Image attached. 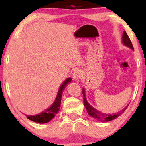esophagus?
<instances>
[{"instance_id":"34e87169","label":"esophagus","mask_w":146,"mask_h":146,"mask_svg":"<svg viewBox=\"0 0 146 146\" xmlns=\"http://www.w3.org/2000/svg\"><path fill=\"white\" fill-rule=\"evenodd\" d=\"M82 72L80 70H77V71H75L74 73H73V78L75 80H78L82 78Z\"/></svg>"}]
</instances>
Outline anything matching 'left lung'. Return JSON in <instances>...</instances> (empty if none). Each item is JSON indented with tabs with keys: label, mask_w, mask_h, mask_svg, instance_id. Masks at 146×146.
Listing matches in <instances>:
<instances>
[{
	"label": "left lung",
	"mask_w": 146,
	"mask_h": 146,
	"mask_svg": "<svg viewBox=\"0 0 146 146\" xmlns=\"http://www.w3.org/2000/svg\"><path fill=\"white\" fill-rule=\"evenodd\" d=\"M122 38H123V42L125 46H128L129 48H132V50H134L133 46H132V44L130 41V39L129 38V37L127 34L126 32L124 31L123 33V36H122ZM85 90L84 89H83L82 90V94H83V100H84V104L85 106V108L87 110V113H88V115L90 116H91L93 118L96 119L97 120H98L99 121H101V122H106L108 121H111V120L115 119H116L117 117H118L119 116L121 115L123 112L125 111V110L128 108V105L126 107H125V108H123V110H121V111H119V113H115V114H104V113H102L101 112L98 111L96 109H95L93 106H91L88 103V102L86 101V96H85Z\"/></svg>",
	"instance_id": "obj_1"
}]
</instances>
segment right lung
I'll return each mask as SVG.
<instances>
[{
  "label": "right lung",
  "instance_id": "add662e5",
  "mask_svg": "<svg viewBox=\"0 0 146 146\" xmlns=\"http://www.w3.org/2000/svg\"><path fill=\"white\" fill-rule=\"evenodd\" d=\"M71 78H68L66 79L64 81V82L61 85V86H60V88H59V90H58V95H57L56 100H55L54 103L53 104V105H52L50 108H48V109H46L45 111L39 114V115H34V116H27V118L29 119V120H31V121L40 123H45L51 121L53 117H55V115H56V114L58 113V111H59L63 90L65 88L66 84H67L68 82H71Z\"/></svg>",
  "mask_w": 146,
  "mask_h": 146
}]
</instances>
